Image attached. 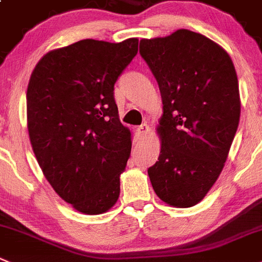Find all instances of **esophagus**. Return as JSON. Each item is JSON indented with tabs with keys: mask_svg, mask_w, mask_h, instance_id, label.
I'll list each match as a JSON object with an SVG mask.
<instances>
[{
	"mask_svg": "<svg viewBox=\"0 0 262 262\" xmlns=\"http://www.w3.org/2000/svg\"><path fill=\"white\" fill-rule=\"evenodd\" d=\"M149 131H150V127H149L146 123H143L141 126H139L138 128H136V134H138L139 138H144V136H146L149 134Z\"/></svg>",
	"mask_w": 262,
	"mask_h": 262,
	"instance_id": "1",
	"label": "esophagus"
}]
</instances>
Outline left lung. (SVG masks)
I'll use <instances>...</instances> for the list:
<instances>
[{
    "label": "left lung",
    "instance_id": "1",
    "mask_svg": "<svg viewBox=\"0 0 262 262\" xmlns=\"http://www.w3.org/2000/svg\"><path fill=\"white\" fill-rule=\"evenodd\" d=\"M141 58L161 91V154L148 168L157 195L173 207L195 206L224 168L241 116L235 68L203 34L179 29L141 39Z\"/></svg>",
    "mask_w": 262,
    "mask_h": 262
}]
</instances>
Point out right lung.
Returning a JSON list of instances; mask_svg holds the SVG:
<instances>
[{"label": "right lung", "instance_id": "obj_1", "mask_svg": "<svg viewBox=\"0 0 262 262\" xmlns=\"http://www.w3.org/2000/svg\"><path fill=\"white\" fill-rule=\"evenodd\" d=\"M138 45L82 39L47 52L29 79L32 148L54 190L82 213L106 212L119 196L131 133L119 121L114 83Z\"/></svg>", "mask_w": 262, "mask_h": 262}]
</instances>
